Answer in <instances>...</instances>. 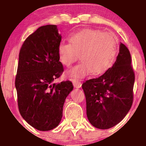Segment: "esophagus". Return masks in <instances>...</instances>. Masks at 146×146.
Returning <instances> with one entry per match:
<instances>
[{
	"mask_svg": "<svg viewBox=\"0 0 146 146\" xmlns=\"http://www.w3.org/2000/svg\"><path fill=\"white\" fill-rule=\"evenodd\" d=\"M72 83L74 87L76 88H80L82 86V84L77 79H73V80H72Z\"/></svg>",
	"mask_w": 146,
	"mask_h": 146,
	"instance_id": "esophagus-1",
	"label": "esophagus"
}]
</instances>
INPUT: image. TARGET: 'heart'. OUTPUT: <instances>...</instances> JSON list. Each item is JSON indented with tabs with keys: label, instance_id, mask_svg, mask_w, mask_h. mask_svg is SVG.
Segmentation results:
<instances>
[{
	"label": "heart",
	"instance_id": "1",
	"mask_svg": "<svg viewBox=\"0 0 146 146\" xmlns=\"http://www.w3.org/2000/svg\"><path fill=\"white\" fill-rule=\"evenodd\" d=\"M69 43L62 42L58 47L60 62L69 67L80 55L81 62L67 72L72 79L82 78L91 71L94 75L103 73L114 61L117 42L108 33L96 29H86L69 36Z\"/></svg>",
	"mask_w": 146,
	"mask_h": 146
}]
</instances>
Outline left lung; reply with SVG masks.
<instances>
[{
	"instance_id": "left-lung-1",
	"label": "left lung",
	"mask_w": 146,
	"mask_h": 146,
	"mask_svg": "<svg viewBox=\"0 0 146 146\" xmlns=\"http://www.w3.org/2000/svg\"><path fill=\"white\" fill-rule=\"evenodd\" d=\"M134 82L130 52L120 43L112 67L99 77L86 80L82 86L87 117L94 127L109 129L122 120L133 104Z\"/></svg>"
}]
</instances>
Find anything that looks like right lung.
I'll return each instance as SVG.
<instances>
[{
	"label": "right lung",
	"mask_w": 146,
	"mask_h": 146,
	"mask_svg": "<svg viewBox=\"0 0 146 146\" xmlns=\"http://www.w3.org/2000/svg\"><path fill=\"white\" fill-rule=\"evenodd\" d=\"M61 39L56 25L41 26L26 39L19 52L15 78L19 112L39 131L59 124L64 102L73 89L70 80L53 83L64 71L58 54Z\"/></svg>",
	"instance_id": "obj_1"
}]
</instances>
